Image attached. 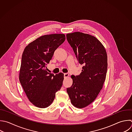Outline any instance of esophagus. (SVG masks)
Returning a JSON list of instances; mask_svg holds the SVG:
<instances>
[{
	"instance_id": "34e87169",
	"label": "esophagus",
	"mask_w": 132,
	"mask_h": 132,
	"mask_svg": "<svg viewBox=\"0 0 132 132\" xmlns=\"http://www.w3.org/2000/svg\"><path fill=\"white\" fill-rule=\"evenodd\" d=\"M69 76V74L68 73H67L64 74V77H68Z\"/></svg>"
}]
</instances>
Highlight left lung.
I'll return each mask as SVG.
<instances>
[{
    "mask_svg": "<svg viewBox=\"0 0 132 132\" xmlns=\"http://www.w3.org/2000/svg\"><path fill=\"white\" fill-rule=\"evenodd\" d=\"M67 39L80 64L79 75H72L73 84L68 88L72 104L76 108L88 106L103 88L107 70V55L101 42L95 37L80 32L67 34Z\"/></svg>",
    "mask_w": 132,
    "mask_h": 132,
    "instance_id": "1",
    "label": "left lung"
}]
</instances>
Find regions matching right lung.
Segmentation results:
<instances>
[{"mask_svg":"<svg viewBox=\"0 0 132 132\" xmlns=\"http://www.w3.org/2000/svg\"><path fill=\"white\" fill-rule=\"evenodd\" d=\"M65 39L64 34L42 36L27 45L23 53L19 80L28 100L37 107H48L61 88L64 74L48 73L46 65Z\"/></svg>","mask_w":132,"mask_h":132,"instance_id":"obj_1","label":"right lung"}]
</instances>
